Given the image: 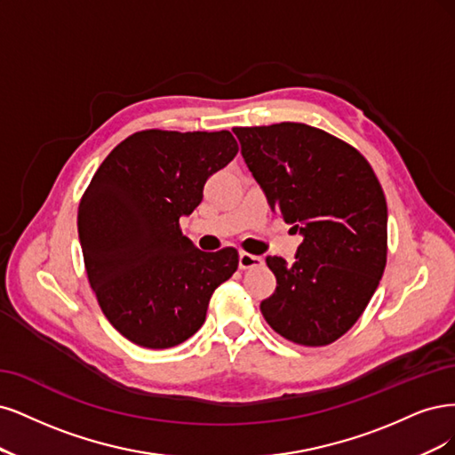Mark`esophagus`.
<instances>
[{
  "instance_id": "1",
  "label": "esophagus",
  "mask_w": 455,
  "mask_h": 455,
  "mask_svg": "<svg viewBox=\"0 0 455 455\" xmlns=\"http://www.w3.org/2000/svg\"><path fill=\"white\" fill-rule=\"evenodd\" d=\"M238 265H240V268H242V270L257 268V267H262V265H265V259H262V257H257V255H251V253H245V251H242V253H240Z\"/></svg>"
}]
</instances>
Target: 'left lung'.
<instances>
[{"label": "left lung", "mask_w": 455, "mask_h": 455, "mask_svg": "<svg viewBox=\"0 0 455 455\" xmlns=\"http://www.w3.org/2000/svg\"><path fill=\"white\" fill-rule=\"evenodd\" d=\"M272 212L302 234L295 262L267 257L275 291L267 323L300 346H327L364 312L387 257V204L366 158L302 123L234 128Z\"/></svg>", "instance_id": "8db88e82"}]
</instances>
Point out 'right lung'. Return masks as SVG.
Segmentation results:
<instances>
[{
  "label": "right lung",
  "instance_id": "1",
  "mask_svg": "<svg viewBox=\"0 0 455 455\" xmlns=\"http://www.w3.org/2000/svg\"><path fill=\"white\" fill-rule=\"evenodd\" d=\"M236 153L228 130H141L116 145L84 190L77 230L86 275L130 342H185L206 321L213 291L236 272V249L200 251L180 228L210 175Z\"/></svg>",
  "mask_w": 455,
  "mask_h": 455
}]
</instances>
